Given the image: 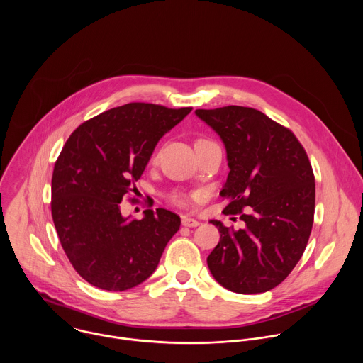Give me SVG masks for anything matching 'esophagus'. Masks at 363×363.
Listing matches in <instances>:
<instances>
[{"label": "esophagus", "instance_id": "esophagus-1", "mask_svg": "<svg viewBox=\"0 0 363 363\" xmlns=\"http://www.w3.org/2000/svg\"><path fill=\"white\" fill-rule=\"evenodd\" d=\"M182 225H184V227H189V228H195V227L199 225V223H198L196 220L191 218V217H184V218H182Z\"/></svg>", "mask_w": 363, "mask_h": 363}]
</instances>
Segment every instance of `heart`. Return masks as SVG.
Returning a JSON list of instances; mask_svg holds the SVG:
<instances>
[{"mask_svg":"<svg viewBox=\"0 0 363 363\" xmlns=\"http://www.w3.org/2000/svg\"><path fill=\"white\" fill-rule=\"evenodd\" d=\"M171 201H172L174 203H177V205H185V203H186V198H185L184 195H181V194H174V195L171 196Z\"/></svg>","mask_w":363,"mask_h":363,"instance_id":"obj_1","label":"heart"}]
</instances>
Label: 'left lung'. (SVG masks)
<instances>
[{
    "label": "left lung",
    "instance_id": "1",
    "mask_svg": "<svg viewBox=\"0 0 363 363\" xmlns=\"http://www.w3.org/2000/svg\"><path fill=\"white\" fill-rule=\"evenodd\" d=\"M223 140L228 177L220 192L225 214L244 228L211 220L221 237L206 258L225 289L254 294L279 286L301 258L313 227L315 177L297 138L260 111L242 106L196 109ZM249 208L244 215L242 209Z\"/></svg>",
    "mask_w": 363,
    "mask_h": 363
}]
</instances>
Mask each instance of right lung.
Listing matches in <instances>:
<instances>
[{
  "label": "right lung",
  "instance_id": "obj_1",
  "mask_svg": "<svg viewBox=\"0 0 363 363\" xmlns=\"http://www.w3.org/2000/svg\"><path fill=\"white\" fill-rule=\"evenodd\" d=\"M192 108L128 103L82 123L67 139L51 179V216L74 270L91 286L123 291L145 281L179 230L164 208L142 220L121 213L160 139Z\"/></svg>",
  "mask_w": 363,
  "mask_h": 363
}]
</instances>
